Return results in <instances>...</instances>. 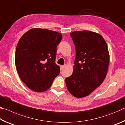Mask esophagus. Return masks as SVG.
Masks as SVG:
<instances>
[{"label":"esophagus","mask_w":125,"mask_h":125,"mask_svg":"<svg viewBox=\"0 0 125 125\" xmlns=\"http://www.w3.org/2000/svg\"><path fill=\"white\" fill-rule=\"evenodd\" d=\"M64 67H65V65H61V66H60V68H61V70H63V69L64 68Z\"/></svg>","instance_id":"esophagus-1"}]
</instances>
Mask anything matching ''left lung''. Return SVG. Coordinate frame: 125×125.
Returning a JSON list of instances; mask_svg holds the SVG:
<instances>
[{"instance_id":"obj_1","label":"left lung","mask_w":125,"mask_h":125,"mask_svg":"<svg viewBox=\"0 0 125 125\" xmlns=\"http://www.w3.org/2000/svg\"><path fill=\"white\" fill-rule=\"evenodd\" d=\"M75 46L73 72L65 78L69 92L83 98L100 86L106 76L110 56L105 40L99 33L84 30L70 33Z\"/></svg>"}]
</instances>
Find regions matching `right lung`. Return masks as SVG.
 Returning a JSON list of instances; mask_svg holds the SVG:
<instances>
[{"mask_svg": "<svg viewBox=\"0 0 125 125\" xmlns=\"http://www.w3.org/2000/svg\"><path fill=\"white\" fill-rule=\"evenodd\" d=\"M62 39L60 32L40 28L29 30L20 39L15 62L20 79L31 90L45 92L59 75L60 68L55 60Z\"/></svg>", "mask_w": 125, "mask_h": 125, "instance_id": "right-lung-1", "label": "right lung"}]
</instances>
